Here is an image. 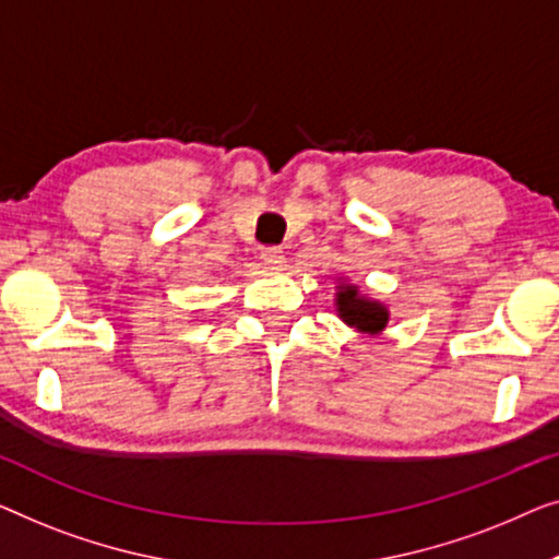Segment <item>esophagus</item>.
<instances>
[{
	"label": "esophagus",
	"instance_id": "esophagus-1",
	"mask_svg": "<svg viewBox=\"0 0 559 559\" xmlns=\"http://www.w3.org/2000/svg\"><path fill=\"white\" fill-rule=\"evenodd\" d=\"M261 258H263L265 265H271V269H281L283 261H286V255H283V250L276 248V246L263 248V250H261Z\"/></svg>",
	"mask_w": 559,
	"mask_h": 559
}]
</instances>
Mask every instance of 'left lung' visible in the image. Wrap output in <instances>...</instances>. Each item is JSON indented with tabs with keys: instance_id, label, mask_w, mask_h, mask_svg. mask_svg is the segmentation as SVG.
I'll use <instances>...</instances> for the list:
<instances>
[{
	"instance_id": "8db88e82",
	"label": "left lung",
	"mask_w": 559,
	"mask_h": 559,
	"mask_svg": "<svg viewBox=\"0 0 559 559\" xmlns=\"http://www.w3.org/2000/svg\"><path fill=\"white\" fill-rule=\"evenodd\" d=\"M336 288H340L336 290V311H340L344 324L355 326L361 334H380L388 326L390 311L384 309V304L361 296L359 288L352 283H342Z\"/></svg>"
}]
</instances>
